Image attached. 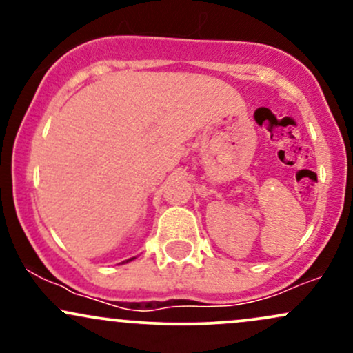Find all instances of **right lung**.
I'll list each match as a JSON object with an SVG mask.
<instances>
[{
    "instance_id": "right-lung-1",
    "label": "right lung",
    "mask_w": 353,
    "mask_h": 353,
    "mask_svg": "<svg viewBox=\"0 0 353 353\" xmlns=\"http://www.w3.org/2000/svg\"><path fill=\"white\" fill-rule=\"evenodd\" d=\"M136 257H131V259H128V261H124V262H121V264H128V262H131V261H134Z\"/></svg>"
}]
</instances>
